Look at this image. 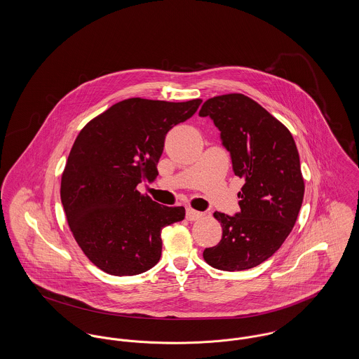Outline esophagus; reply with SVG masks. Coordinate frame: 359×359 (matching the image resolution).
I'll return each mask as SVG.
<instances>
[{
	"mask_svg": "<svg viewBox=\"0 0 359 359\" xmlns=\"http://www.w3.org/2000/svg\"><path fill=\"white\" fill-rule=\"evenodd\" d=\"M202 217H203V214L201 211L192 210V209H187V211H186V218L189 221H196Z\"/></svg>",
	"mask_w": 359,
	"mask_h": 359,
	"instance_id": "1",
	"label": "esophagus"
}]
</instances>
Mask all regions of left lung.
<instances>
[{
    "label": "left lung",
    "mask_w": 359,
    "mask_h": 359,
    "mask_svg": "<svg viewBox=\"0 0 359 359\" xmlns=\"http://www.w3.org/2000/svg\"><path fill=\"white\" fill-rule=\"evenodd\" d=\"M209 116L231 154L233 172L244 179L240 211H215L222 238L203 251L211 267L241 271L273 256L290 234L304 199V179L293 135L252 99L231 93L205 102Z\"/></svg>",
    "instance_id": "8db88e82"
}]
</instances>
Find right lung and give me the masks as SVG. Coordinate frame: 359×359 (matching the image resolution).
I'll return each instance as SVG.
<instances>
[{
    "label": "right lung",
    "mask_w": 359,
    "mask_h": 359,
    "mask_svg": "<svg viewBox=\"0 0 359 359\" xmlns=\"http://www.w3.org/2000/svg\"><path fill=\"white\" fill-rule=\"evenodd\" d=\"M201 103L127 99L90 121L76 138L61 202L77 244L107 274L150 270L161 256L163 228L184 219L183 206L160 205L137 186L158 175L167 133L190 119Z\"/></svg>",
    "instance_id": "add662e5"
}]
</instances>
